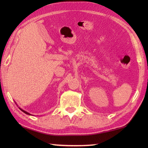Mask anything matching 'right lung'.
Instances as JSON below:
<instances>
[{"label":"right lung","mask_w":148,"mask_h":148,"mask_svg":"<svg viewBox=\"0 0 148 148\" xmlns=\"http://www.w3.org/2000/svg\"><path fill=\"white\" fill-rule=\"evenodd\" d=\"M19 108L20 110H21L22 112H24V113H25V114H27V115H31V114H30L29 113H28V112H26V111H25V110H22L21 108Z\"/></svg>","instance_id":"1"}]
</instances>
